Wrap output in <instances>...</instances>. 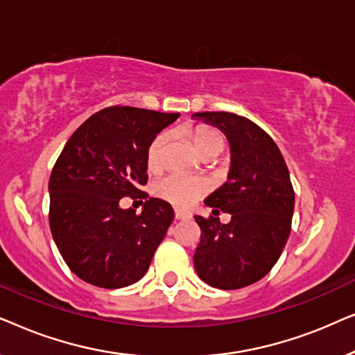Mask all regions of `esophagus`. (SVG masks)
<instances>
[{
	"label": "esophagus",
	"instance_id": "esophagus-1",
	"mask_svg": "<svg viewBox=\"0 0 355 355\" xmlns=\"http://www.w3.org/2000/svg\"><path fill=\"white\" fill-rule=\"evenodd\" d=\"M174 216H176V220H189V218H191V215L184 210H176L174 211Z\"/></svg>",
	"mask_w": 355,
	"mask_h": 355
}]
</instances>
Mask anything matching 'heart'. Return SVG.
<instances>
[{"label":"heart","mask_w":355,"mask_h":355,"mask_svg":"<svg viewBox=\"0 0 355 355\" xmlns=\"http://www.w3.org/2000/svg\"><path fill=\"white\" fill-rule=\"evenodd\" d=\"M168 142V134L159 132L152 139L147 148V168L150 171H158L163 164V153ZM193 147L198 150V153L203 155L205 152H218L221 153L225 148L226 139L221 130L215 128L202 125L197 128L192 134ZM208 191V184L200 178L182 176V174H169V176L159 179L155 186V192L158 197L164 200L174 203L178 207H189L202 197Z\"/></svg>","instance_id":"obj_1"}]
</instances>
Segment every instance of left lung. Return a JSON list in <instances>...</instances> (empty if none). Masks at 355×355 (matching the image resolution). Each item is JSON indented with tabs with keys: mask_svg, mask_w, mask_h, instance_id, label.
Returning a JSON list of instances; mask_svg holds the SVG:
<instances>
[{
	"mask_svg": "<svg viewBox=\"0 0 355 355\" xmlns=\"http://www.w3.org/2000/svg\"><path fill=\"white\" fill-rule=\"evenodd\" d=\"M193 116L218 125L232 155L227 181L205 200L215 216H193L202 231L193 266L213 288H245L263 278L284 249L294 213L293 182L278 145L254 121L226 111ZM220 209L232 215L227 225L216 218Z\"/></svg>",
	"mask_w": 355,
	"mask_h": 355,
	"instance_id": "1",
	"label": "left lung"
}]
</instances>
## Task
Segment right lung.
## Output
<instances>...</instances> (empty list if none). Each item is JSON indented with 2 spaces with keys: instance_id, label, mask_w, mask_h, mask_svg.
<instances>
[{
  "instance_id": "1",
  "label": "right lung",
  "mask_w": 355,
  "mask_h": 355,
  "mask_svg": "<svg viewBox=\"0 0 355 355\" xmlns=\"http://www.w3.org/2000/svg\"><path fill=\"white\" fill-rule=\"evenodd\" d=\"M179 113L110 106L92 114L67 140L50 176V230L74 275L118 289L147 273L174 220L173 207L140 191L148 181L147 148ZM123 196L144 198L139 216Z\"/></svg>"
}]
</instances>
